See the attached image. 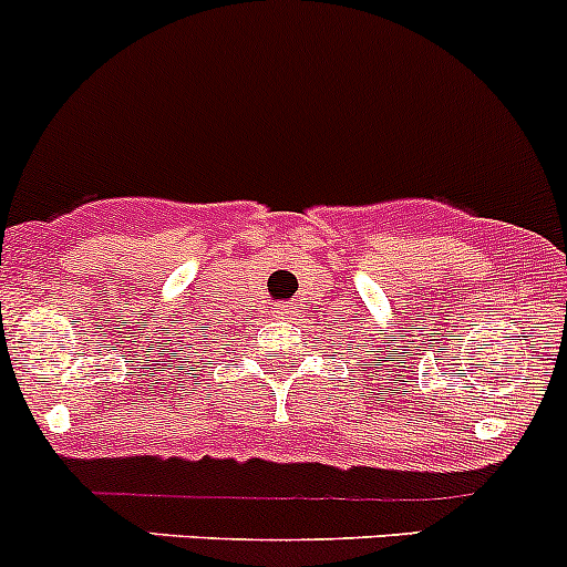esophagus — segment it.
<instances>
[{"mask_svg":"<svg viewBox=\"0 0 567 567\" xmlns=\"http://www.w3.org/2000/svg\"><path fill=\"white\" fill-rule=\"evenodd\" d=\"M278 313H281V319H291L297 313V306L295 302H286V306L278 308Z\"/></svg>","mask_w":567,"mask_h":567,"instance_id":"esophagus-1","label":"esophagus"}]
</instances>
